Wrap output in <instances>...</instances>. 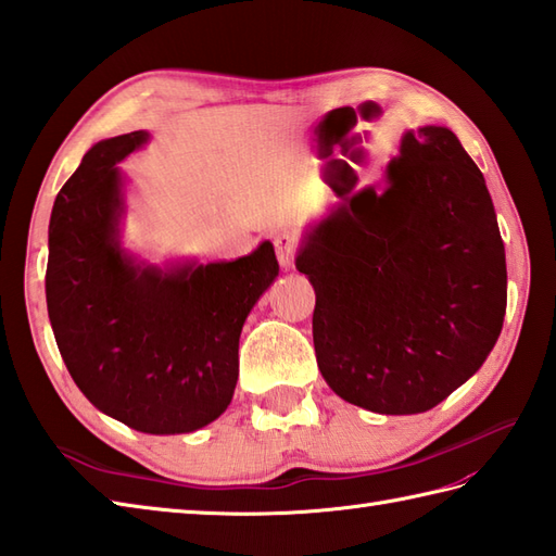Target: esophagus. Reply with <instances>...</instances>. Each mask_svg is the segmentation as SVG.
I'll use <instances>...</instances> for the list:
<instances>
[{
    "label": "esophagus",
    "instance_id": "34e87169",
    "mask_svg": "<svg viewBox=\"0 0 556 556\" xmlns=\"http://www.w3.org/2000/svg\"><path fill=\"white\" fill-rule=\"evenodd\" d=\"M270 240H274V247H276L278 264L282 268H290L294 262V252H298V238H294L290 230H278Z\"/></svg>",
    "mask_w": 556,
    "mask_h": 556
}]
</instances>
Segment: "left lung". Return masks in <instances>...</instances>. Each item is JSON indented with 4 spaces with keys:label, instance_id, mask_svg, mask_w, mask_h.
I'll use <instances>...</instances> for the list:
<instances>
[{
    "label": "left lung",
    "instance_id": "obj_1",
    "mask_svg": "<svg viewBox=\"0 0 556 556\" xmlns=\"http://www.w3.org/2000/svg\"><path fill=\"white\" fill-rule=\"evenodd\" d=\"M342 204L294 258L316 292L320 376L376 414L433 409L495 348L507 262L485 178L450 128L404 132L386 190Z\"/></svg>",
    "mask_w": 556,
    "mask_h": 556
}]
</instances>
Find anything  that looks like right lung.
Returning a JSON list of instances; mask_svg holds the SVG:
<instances>
[{
	"mask_svg": "<svg viewBox=\"0 0 556 556\" xmlns=\"http://www.w3.org/2000/svg\"><path fill=\"white\" fill-rule=\"evenodd\" d=\"M144 142V130L97 142L59 190L47 312L71 378L97 409L140 433H192L228 409L244 318L278 262L262 242L236 262L135 264L118 244L116 164Z\"/></svg>",
	"mask_w": 556,
	"mask_h": 556,
	"instance_id": "1",
	"label": "right lung"
}]
</instances>
